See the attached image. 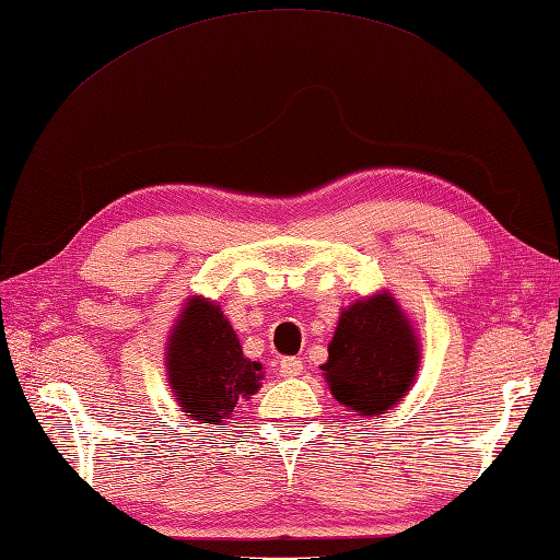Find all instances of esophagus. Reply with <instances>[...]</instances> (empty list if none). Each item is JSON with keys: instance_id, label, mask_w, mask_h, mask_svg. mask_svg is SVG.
Segmentation results:
<instances>
[{"instance_id": "obj_1", "label": "esophagus", "mask_w": 560, "mask_h": 560, "mask_svg": "<svg viewBox=\"0 0 560 560\" xmlns=\"http://www.w3.org/2000/svg\"><path fill=\"white\" fill-rule=\"evenodd\" d=\"M279 372L283 377H299L303 372V360L301 358H283L279 364Z\"/></svg>"}]
</instances>
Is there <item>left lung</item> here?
I'll return each mask as SVG.
<instances>
[{
	"mask_svg": "<svg viewBox=\"0 0 560 560\" xmlns=\"http://www.w3.org/2000/svg\"><path fill=\"white\" fill-rule=\"evenodd\" d=\"M421 345L389 291L354 301L340 313L323 377L338 404L380 416L399 404L416 380Z\"/></svg>",
	"mask_w": 560,
	"mask_h": 560,
	"instance_id": "obj_1",
	"label": "left lung"
}]
</instances>
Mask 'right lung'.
I'll return each mask as SVG.
<instances>
[{
  "label": "right lung",
  "mask_w": 560,
  "mask_h": 560,
  "mask_svg": "<svg viewBox=\"0 0 560 560\" xmlns=\"http://www.w3.org/2000/svg\"><path fill=\"white\" fill-rule=\"evenodd\" d=\"M166 374L183 413L220 429L261 386V364L242 354L230 320L202 296L186 301L168 335Z\"/></svg>",
  "instance_id": "obj_1"
}]
</instances>
